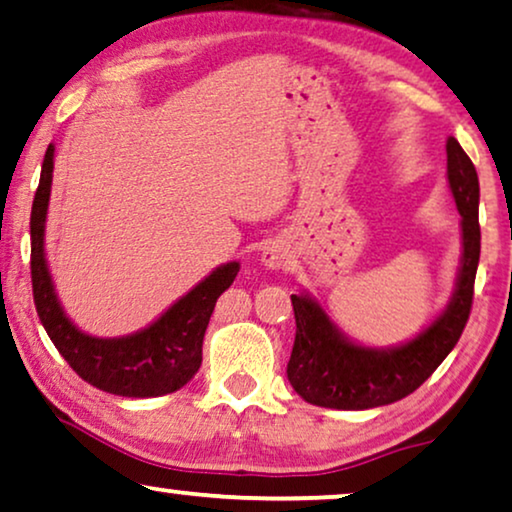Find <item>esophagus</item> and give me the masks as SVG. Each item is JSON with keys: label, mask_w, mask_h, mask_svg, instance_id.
<instances>
[{"label": "esophagus", "mask_w": 512, "mask_h": 512, "mask_svg": "<svg viewBox=\"0 0 512 512\" xmlns=\"http://www.w3.org/2000/svg\"><path fill=\"white\" fill-rule=\"evenodd\" d=\"M262 264L267 269H288V264H290L288 248H285V245L278 243V241L269 243L262 252Z\"/></svg>", "instance_id": "esophagus-1"}]
</instances>
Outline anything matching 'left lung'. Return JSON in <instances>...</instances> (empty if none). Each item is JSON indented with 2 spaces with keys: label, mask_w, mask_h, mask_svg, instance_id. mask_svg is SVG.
Returning <instances> with one entry per match:
<instances>
[{
  "label": "left lung",
  "mask_w": 512,
  "mask_h": 512,
  "mask_svg": "<svg viewBox=\"0 0 512 512\" xmlns=\"http://www.w3.org/2000/svg\"><path fill=\"white\" fill-rule=\"evenodd\" d=\"M447 180L461 213V267L447 309L407 344L370 349L339 332L316 299L292 295L295 346L288 379L306 403L330 410H370L417 391L459 342L473 306L480 262V182L473 161L454 138L447 140Z\"/></svg>",
  "instance_id": "1"
}]
</instances>
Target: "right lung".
<instances>
[{"label":"right lung","mask_w":512,"mask_h":512,"mask_svg":"<svg viewBox=\"0 0 512 512\" xmlns=\"http://www.w3.org/2000/svg\"><path fill=\"white\" fill-rule=\"evenodd\" d=\"M51 180L53 145L46 149L30 215L32 295L46 335L81 379L105 393L124 398H156L182 388L199 372L208 320L213 316L217 297L234 283L241 264L227 262L217 267L145 330L112 339L86 335L60 306L46 264L44 229Z\"/></svg>","instance_id":"right-lung-1"}]
</instances>
